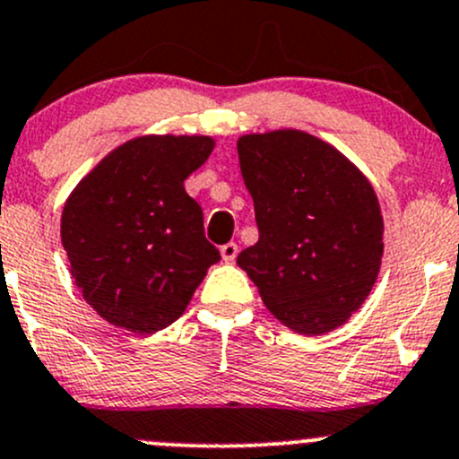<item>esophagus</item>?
Returning a JSON list of instances; mask_svg holds the SVG:
<instances>
[{
    "mask_svg": "<svg viewBox=\"0 0 459 459\" xmlns=\"http://www.w3.org/2000/svg\"><path fill=\"white\" fill-rule=\"evenodd\" d=\"M238 253H239V248H238V244H224V247L220 248V255H221V259H224V262H235V257H238Z\"/></svg>",
    "mask_w": 459,
    "mask_h": 459,
    "instance_id": "obj_1",
    "label": "esophagus"
}]
</instances>
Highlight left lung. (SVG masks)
Wrapping results in <instances>:
<instances>
[{
  "instance_id": "obj_1",
  "label": "left lung",
  "mask_w": 459,
  "mask_h": 459,
  "mask_svg": "<svg viewBox=\"0 0 459 459\" xmlns=\"http://www.w3.org/2000/svg\"><path fill=\"white\" fill-rule=\"evenodd\" d=\"M238 155L259 229L238 266L290 331L324 335L346 324L382 266L384 220L367 175L298 128L242 135Z\"/></svg>"
}]
</instances>
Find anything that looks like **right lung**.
I'll list each match as a JSON object with an SVG mask.
<instances>
[{"instance_id":"1","label":"right lung","mask_w":459,"mask_h":459,"mask_svg":"<svg viewBox=\"0 0 459 459\" xmlns=\"http://www.w3.org/2000/svg\"><path fill=\"white\" fill-rule=\"evenodd\" d=\"M215 148L208 135H140L80 179L62 244L82 298L113 326L157 333L186 311L220 251L184 188Z\"/></svg>"}]
</instances>
